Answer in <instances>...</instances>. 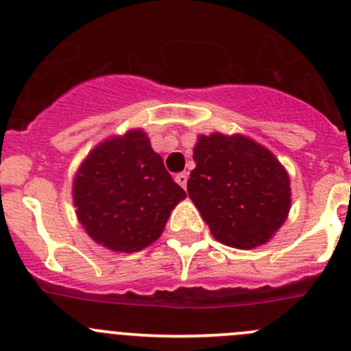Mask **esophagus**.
<instances>
[{"label":"esophagus","instance_id":"obj_1","mask_svg":"<svg viewBox=\"0 0 351 351\" xmlns=\"http://www.w3.org/2000/svg\"><path fill=\"white\" fill-rule=\"evenodd\" d=\"M176 183H178L180 186H183V189L186 190V182H189V173H178V175L175 176Z\"/></svg>","mask_w":351,"mask_h":351}]
</instances>
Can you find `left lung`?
I'll list each match as a JSON object with an SVG mask.
<instances>
[{
	"instance_id": "1",
	"label": "left lung",
	"mask_w": 351,
	"mask_h": 351,
	"mask_svg": "<svg viewBox=\"0 0 351 351\" xmlns=\"http://www.w3.org/2000/svg\"><path fill=\"white\" fill-rule=\"evenodd\" d=\"M189 197L222 244L253 250L284 224L290 180L277 158L241 134L198 137Z\"/></svg>"
}]
</instances>
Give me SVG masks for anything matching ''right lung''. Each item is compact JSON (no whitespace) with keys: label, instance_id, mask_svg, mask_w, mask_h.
Listing matches in <instances>:
<instances>
[{"label":"right lung","instance_id":"obj_1","mask_svg":"<svg viewBox=\"0 0 351 351\" xmlns=\"http://www.w3.org/2000/svg\"><path fill=\"white\" fill-rule=\"evenodd\" d=\"M185 190L139 129L98 144L73 183L76 215L95 243L136 253L161 236Z\"/></svg>","mask_w":351,"mask_h":351}]
</instances>
